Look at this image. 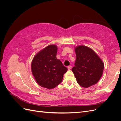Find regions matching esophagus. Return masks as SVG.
I'll return each instance as SVG.
<instances>
[{
    "instance_id": "1",
    "label": "esophagus",
    "mask_w": 121,
    "mask_h": 121,
    "mask_svg": "<svg viewBox=\"0 0 121 121\" xmlns=\"http://www.w3.org/2000/svg\"><path fill=\"white\" fill-rule=\"evenodd\" d=\"M71 68H72V67H71V66H68V69H71Z\"/></svg>"
}]
</instances>
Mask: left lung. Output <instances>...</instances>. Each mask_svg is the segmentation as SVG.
Wrapping results in <instances>:
<instances>
[{"label": "left lung", "mask_w": 121, "mask_h": 121, "mask_svg": "<svg viewBox=\"0 0 121 121\" xmlns=\"http://www.w3.org/2000/svg\"><path fill=\"white\" fill-rule=\"evenodd\" d=\"M76 60L72 71L79 85L85 88L98 82L102 75L104 64L94 51L85 46L75 48Z\"/></svg>", "instance_id": "obj_1"}]
</instances>
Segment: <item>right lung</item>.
<instances>
[{"instance_id": "1", "label": "right lung", "mask_w": 121, "mask_h": 121, "mask_svg": "<svg viewBox=\"0 0 121 121\" xmlns=\"http://www.w3.org/2000/svg\"><path fill=\"white\" fill-rule=\"evenodd\" d=\"M57 47L51 45L34 56L31 69L36 81L41 87L54 88L62 82L68 69L56 58Z\"/></svg>"}]
</instances>
